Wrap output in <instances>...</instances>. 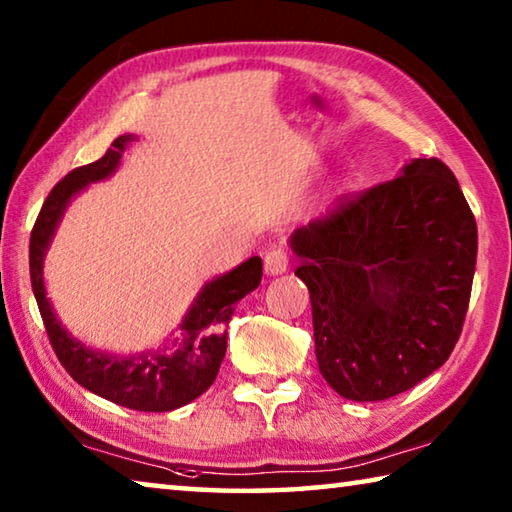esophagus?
Masks as SVG:
<instances>
[{
    "label": "esophagus",
    "instance_id": "34e87169",
    "mask_svg": "<svg viewBox=\"0 0 512 512\" xmlns=\"http://www.w3.org/2000/svg\"><path fill=\"white\" fill-rule=\"evenodd\" d=\"M289 268V255L284 248H271L264 255V271L266 275H282Z\"/></svg>",
    "mask_w": 512,
    "mask_h": 512
}]
</instances>
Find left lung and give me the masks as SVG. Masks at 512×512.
I'll return each mask as SVG.
<instances>
[{"label": "left lung", "instance_id": "8db88e82", "mask_svg": "<svg viewBox=\"0 0 512 512\" xmlns=\"http://www.w3.org/2000/svg\"><path fill=\"white\" fill-rule=\"evenodd\" d=\"M289 244L320 375L345 400H388L449 359L470 305L476 221L447 164L413 158Z\"/></svg>", "mask_w": 512, "mask_h": 512}]
</instances>
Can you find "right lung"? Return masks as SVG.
<instances>
[{
    "label": "right lung",
    "mask_w": 512,
    "mask_h": 512,
    "mask_svg": "<svg viewBox=\"0 0 512 512\" xmlns=\"http://www.w3.org/2000/svg\"><path fill=\"white\" fill-rule=\"evenodd\" d=\"M135 140L137 135L133 133L119 135L101 160L69 171L51 189L31 232V287L51 348L74 381L126 409L164 413L196 400L214 384L228 348V323L237 302L262 282V259L250 257L232 271L205 282L178 325V339L164 348L112 354L94 350L67 332L47 298L45 255L72 198L88 185L110 178L119 169L128 144Z\"/></svg>",
    "instance_id": "right-lung-1"
}]
</instances>
